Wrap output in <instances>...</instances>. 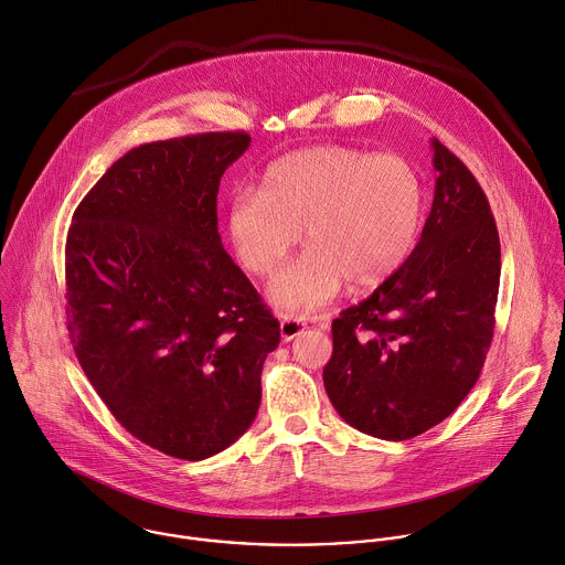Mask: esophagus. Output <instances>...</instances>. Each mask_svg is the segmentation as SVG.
<instances>
[{
	"label": "esophagus",
	"mask_w": 565,
	"mask_h": 565,
	"mask_svg": "<svg viewBox=\"0 0 565 565\" xmlns=\"http://www.w3.org/2000/svg\"><path fill=\"white\" fill-rule=\"evenodd\" d=\"M321 323V321H319ZM306 321L303 319H292V317H286V319H281V323H279V330H281V339L284 341H290V339H295L297 334H301L303 330H306ZM323 326V323H321Z\"/></svg>",
	"instance_id": "esophagus-1"
}]
</instances>
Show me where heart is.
<instances>
[{
	"instance_id": "b5f03b06",
	"label": "heart",
	"mask_w": 565,
	"mask_h": 565,
	"mask_svg": "<svg viewBox=\"0 0 565 565\" xmlns=\"http://www.w3.org/2000/svg\"><path fill=\"white\" fill-rule=\"evenodd\" d=\"M424 222V185L399 154L352 146H308L273 161L259 193L239 191L226 235L242 268L270 277L303 237V253L268 288L290 315L328 303L348 281L377 288L411 259Z\"/></svg>"
}]
</instances>
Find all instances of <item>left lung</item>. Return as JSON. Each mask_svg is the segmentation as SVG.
Masks as SVG:
<instances>
[{
	"label": "left lung",
	"instance_id": "obj_1",
	"mask_svg": "<svg viewBox=\"0 0 565 565\" xmlns=\"http://www.w3.org/2000/svg\"><path fill=\"white\" fill-rule=\"evenodd\" d=\"M435 200L404 268L332 321L326 393L370 437L413 439L466 399L483 367L501 275L490 204L463 161L433 139Z\"/></svg>",
	"mask_w": 565,
	"mask_h": 565
}]
</instances>
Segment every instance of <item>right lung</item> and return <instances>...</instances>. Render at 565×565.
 I'll return each mask as SVG.
<instances>
[{
  "label": "right lung",
  "mask_w": 565,
  "mask_h": 565,
  "mask_svg": "<svg viewBox=\"0 0 565 565\" xmlns=\"http://www.w3.org/2000/svg\"><path fill=\"white\" fill-rule=\"evenodd\" d=\"M248 146L237 130L128 150L66 239L79 365L132 437L174 459H209L250 428L279 345V321L217 233L222 174Z\"/></svg>",
  "instance_id": "add662e5"
}]
</instances>
